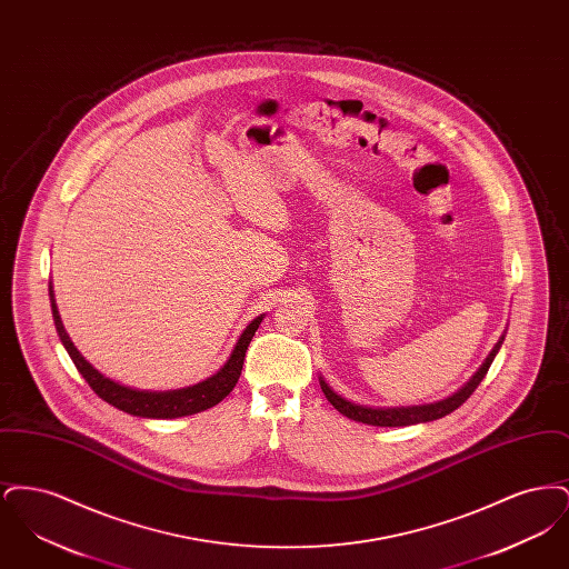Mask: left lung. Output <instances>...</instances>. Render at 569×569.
<instances>
[{
  "label": "left lung",
  "mask_w": 569,
  "mask_h": 569,
  "mask_svg": "<svg viewBox=\"0 0 569 569\" xmlns=\"http://www.w3.org/2000/svg\"><path fill=\"white\" fill-rule=\"evenodd\" d=\"M503 335L501 339L497 341V346L492 348V352L488 353L487 360L482 362V367L476 371V376L469 379L459 392H455L452 397L443 399V401H437V403H429V406H411V407H367L358 406L352 403L348 399H343L341 395H337L325 378H320V386H322V392L326 395V399L330 401V406L335 407L339 413L348 416L350 420L356 422H362V425H371V427H409V425H418V422H431L437 418H443L448 413H452L457 407L462 406L471 395L473 390L480 386V381L485 379V376L495 360V356L499 352L501 343H503Z\"/></svg>",
  "instance_id": "8db88e82"
}]
</instances>
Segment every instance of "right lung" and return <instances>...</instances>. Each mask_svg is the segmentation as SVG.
Wrapping results in <instances>:
<instances>
[{"label":"right lung","instance_id":"add662e5","mask_svg":"<svg viewBox=\"0 0 569 569\" xmlns=\"http://www.w3.org/2000/svg\"><path fill=\"white\" fill-rule=\"evenodd\" d=\"M49 297H51V309H53V322L57 328V335L66 348V352L70 353L72 362L77 365L79 373L84 381L91 386V390L104 399L109 406L117 407L126 413L140 416V418H181V416H191L198 411H204L209 407L217 406L219 401H223L232 388L237 386V381L241 378V369H243L244 352L258 330V326L262 322L264 316H258L251 325L247 326L243 335L239 337L234 350L230 353V358L226 360V365L217 371L216 376L193 383L188 388H179V390H166V392H156V390H136L130 386H123L114 379L107 378L104 373H100L93 365H89L82 353L77 350V346L70 341L66 328L61 325L59 311H57V302H54L53 286H49Z\"/></svg>","mask_w":569,"mask_h":569}]
</instances>
